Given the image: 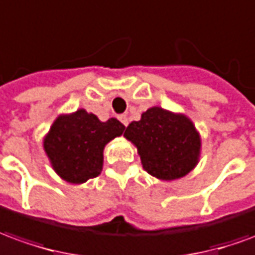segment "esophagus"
Masks as SVG:
<instances>
[{"mask_svg": "<svg viewBox=\"0 0 255 255\" xmlns=\"http://www.w3.org/2000/svg\"><path fill=\"white\" fill-rule=\"evenodd\" d=\"M119 120L122 122V124L124 126V127H127L128 122H129V120H128L127 115H120V116H119Z\"/></svg>", "mask_w": 255, "mask_h": 255, "instance_id": "esophagus-1", "label": "esophagus"}]
</instances>
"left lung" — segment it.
I'll return each instance as SVG.
<instances>
[{
	"instance_id": "left-lung-1",
	"label": "left lung",
	"mask_w": 255,
	"mask_h": 255,
	"mask_svg": "<svg viewBox=\"0 0 255 255\" xmlns=\"http://www.w3.org/2000/svg\"><path fill=\"white\" fill-rule=\"evenodd\" d=\"M124 136L136 145L143 168L158 179L181 178L197 164L200 138L185 116L152 108L126 128Z\"/></svg>"
}]
</instances>
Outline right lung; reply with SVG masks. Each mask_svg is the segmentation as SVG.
<instances>
[{
    "label": "right lung",
    "mask_w": 255,
    "mask_h": 255,
    "mask_svg": "<svg viewBox=\"0 0 255 255\" xmlns=\"http://www.w3.org/2000/svg\"><path fill=\"white\" fill-rule=\"evenodd\" d=\"M124 129L116 119L102 123L81 109L56 119L44 140V149L60 177L67 182L83 183L101 174L103 147Z\"/></svg>",
    "instance_id": "right-lung-1"
}]
</instances>
